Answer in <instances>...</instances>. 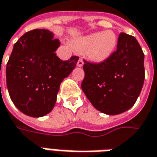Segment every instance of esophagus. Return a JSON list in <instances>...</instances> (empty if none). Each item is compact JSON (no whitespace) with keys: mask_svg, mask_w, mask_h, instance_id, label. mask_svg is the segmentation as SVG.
Segmentation results:
<instances>
[{"mask_svg":"<svg viewBox=\"0 0 157 157\" xmlns=\"http://www.w3.org/2000/svg\"><path fill=\"white\" fill-rule=\"evenodd\" d=\"M82 66H83V61H82V59H79L78 62H77V67L81 68V67H82Z\"/></svg>","mask_w":157,"mask_h":157,"instance_id":"esophagus-1","label":"esophagus"}]
</instances>
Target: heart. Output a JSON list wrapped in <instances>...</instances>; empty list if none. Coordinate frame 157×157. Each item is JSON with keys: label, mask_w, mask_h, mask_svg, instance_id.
<instances>
[{"label": "heart", "mask_w": 157, "mask_h": 157, "mask_svg": "<svg viewBox=\"0 0 157 157\" xmlns=\"http://www.w3.org/2000/svg\"><path fill=\"white\" fill-rule=\"evenodd\" d=\"M117 44L118 38L111 30L95 32L71 41V46L75 51L85 54L89 61L95 63L107 61L116 51Z\"/></svg>", "instance_id": "obj_1"}]
</instances>
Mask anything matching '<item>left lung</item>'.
Wrapping results in <instances>:
<instances>
[{
    "instance_id": "1",
    "label": "left lung",
    "mask_w": 157,
    "mask_h": 157,
    "mask_svg": "<svg viewBox=\"0 0 157 157\" xmlns=\"http://www.w3.org/2000/svg\"><path fill=\"white\" fill-rule=\"evenodd\" d=\"M144 55L137 40L122 33L116 51L99 64L85 62L82 89L92 105L106 115L127 111L136 103L144 82Z\"/></svg>"
}]
</instances>
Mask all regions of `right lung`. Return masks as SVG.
I'll return each instance as SVG.
<instances>
[{
    "label": "right lung",
    "mask_w": 157,
    "mask_h": 157,
    "mask_svg": "<svg viewBox=\"0 0 157 157\" xmlns=\"http://www.w3.org/2000/svg\"><path fill=\"white\" fill-rule=\"evenodd\" d=\"M48 29L27 32L14 45L7 68L10 98L21 112L32 117L46 116L54 109L63 79L75 68L78 57L62 61L60 47Z\"/></svg>",
    "instance_id": "add662e5"
}]
</instances>
